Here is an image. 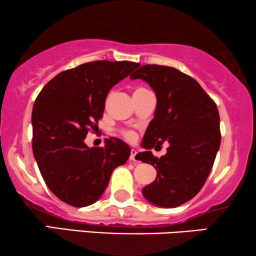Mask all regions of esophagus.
<instances>
[{
    "mask_svg": "<svg viewBox=\"0 0 256 256\" xmlns=\"http://www.w3.org/2000/svg\"><path fill=\"white\" fill-rule=\"evenodd\" d=\"M136 154H138V152H136L135 149H132L130 150V157H129V160H132V162H138V160H136Z\"/></svg>",
    "mask_w": 256,
    "mask_h": 256,
    "instance_id": "esophagus-1",
    "label": "esophagus"
}]
</instances>
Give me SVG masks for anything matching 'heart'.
Segmentation results:
<instances>
[{"label":"heart","mask_w":256,"mask_h":256,"mask_svg":"<svg viewBox=\"0 0 256 256\" xmlns=\"http://www.w3.org/2000/svg\"><path fill=\"white\" fill-rule=\"evenodd\" d=\"M124 136L127 140H130V141H132V140L135 138V134L132 132H124Z\"/></svg>","instance_id":"1"}]
</instances>
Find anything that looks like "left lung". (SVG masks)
<instances>
[{
    "label": "left lung",
    "mask_w": 256,
    "mask_h": 256,
    "mask_svg": "<svg viewBox=\"0 0 256 256\" xmlns=\"http://www.w3.org/2000/svg\"><path fill=\"white\" fill-rule=\"evenodd\" d=\"M130 79H142L156 94L155 116L146 128L136 160L157 171L156 180L142 188L146 200L160 208H177L200 191L220 146L219 112L194 78L177 68L143 65ZM170 142L160 159L150 149Z\"/></svg>",
    "instance_id": "1"
}]
</instances>
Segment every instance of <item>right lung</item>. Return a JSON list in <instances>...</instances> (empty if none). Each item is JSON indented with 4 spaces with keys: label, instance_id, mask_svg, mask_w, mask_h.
Here are the masks:
<instances>
[{
    "label": "right lung",
    "instance_id": "obj_1",
    "mask_svg": "<svg viewBox=\"0 0 256 256\" xmlns=\"http://www.w3.org/2000/svg\"><path fill=\"white\" fill-rule=\"evenodd\" d=\"M138 66L132 62H86L59 73L38 94L31 116L34 156L45 184L66 204H94L115 168L130 156V148L120 138H106L102 148H90L84 140L98 128L112 87Z\"/></svg>",
    "mask_w": 256,
    "mask_h": 256
}]
</instances>
